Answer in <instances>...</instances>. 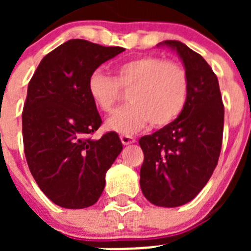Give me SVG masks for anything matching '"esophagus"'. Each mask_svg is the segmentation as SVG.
I'll list each match as a JSON object with an SVG mask.
<instances>
[{"mask_svg":"<svg viewBox=\"0 0 251 251\" xmlns=\"http://www.w3.org/2000/svg\"><path fill=\"white\" fill-rule=\"evenodd\" d=\"M121 141L124 146H127V145H130V143H134L136 139H134V137L128 136V134H121Z\"/></svg>","mask_w":251,"mask_h":251,"instance_id":"1","label":"esophagus"}]
</instances>
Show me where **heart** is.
<instances>
[{
  "mask_svg": "<svg viewBox=\"0 0 251 251\" xmlns=\"http://www.w3.org/2000/svg\"><path fill=\"white\" fill-rule=\"evenodd\" d=\"M190 80L185 66L158 56H138L122 61L114 76L95 70L88 79V93L100 112L110 114L122 97L129 90L130 104L115 113L106 127L123 134L138 132L151 122L161 128L181 114L187 100Z\"/></svg>",
  "mask_w": 251,
  "mask_h": 251,
  "instance_id": "b5f03b06",
  "label": "heart"
}]
</instances>
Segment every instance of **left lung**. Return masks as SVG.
<instances>
[{"label":"left lung","mask_w":251,"mask_h":251,"mask_svg":"<svg viewBox=\"0 0 251 251\" xmlns=\"http://www.w3.org/2000/svg\"><path fill=\"white\" fill-rule=\"evenodd\" d=\"M159 45L179 55L190 88L181 114L139 139L145 154L139 183L153 205L176 207L194 200L216 167L223 146L224 104L217 76L200 54L176 40Z\"/></svg>","instance_id":"1"}]
</instances>
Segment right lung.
I'll return each instance as SVG.
<instances>
[{
	"label": "right lung",
	"mask_w": 251,
	"mask_h": 251,
	"mask_svg": "<svg viewBox=\"0 0 251 251\" xmlns=\"http://www.w3.org/2000/svg\"><path fill=\"white\" fill-rule=\"evenodd\" d=\"M126 49L69 40L49 52L27 86L24 112V151L31 175L56 205H94L105 174L123 150L115 132L94 141L101 118L88 93L95 69Z\"/></svg>",
	"instance_id": "add662e5"
}]
</instances>
